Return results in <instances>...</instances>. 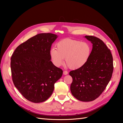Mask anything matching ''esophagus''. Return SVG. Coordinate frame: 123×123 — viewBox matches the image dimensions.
<instances>
[{
	"label": "esophagus",
	"instance_id": "1",
	"mask_svg": "<svg viewBox=\"0 0 123 123\" xmlns=\"http://www.w3.org/2000/svg\"><path fill=\"white\" fill-rule=\"evenodd\" d=\"M63 74L65 75H66L68 74V72L67 71H63Z\"/></svg>",
	"mask_w": 123,
	"mask_h": 123
}]
</instances>
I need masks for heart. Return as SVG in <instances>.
<instances>
[{"label":"heart","instance_id":"heart-1","mask_svg":"<svg viewBox=\"0 0 123 123\" xmlns=\"http://www.w3.org/2000/svg\"><path fill=\"white\" fill-rule=\"evenodd\" d=\"M91 46L89 43L68 38L58 42L57 49L52 48L50 56L55 66H61L65 58L68 67L71 69L76 70L87 63L91 56Z\"/></svg>","mask_w":123,"mask_h":123}]
</instances>
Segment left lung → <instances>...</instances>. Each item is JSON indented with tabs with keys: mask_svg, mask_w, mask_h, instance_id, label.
<instances>
[{
	"mask_svg": "<svg viewBox=\"0 0 123 123\" xmlns=\"http://www.w3.org/2000/svg\"><path fill=\"white\" fill-rule=\"evenodd\" d=\"M84 37L92 44L91 54L84 66L69 72L73 78L70 90L77 99L90 102L98 97L110 81L113 61L110 50L102 40L92 36Z\"/></svg>",
	"mask_w": 123,
	"mask_h": 123,
	"instance_id": "obj_1",
	"label": "left lung"
}]
</instances>
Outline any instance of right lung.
<instances>
[{"label":"right lung","instance_id":"add662e5","mask_svg":"<svg viewBox=\"0 0 123 123\" xmlns=\"http://www.w3.org/2000/svg\"><path fill=\"white\" fill-rule=\"evenodd\" d=\"M58 37L49 33L37 34L19 45L11 56L13 82L30 102L47 100L62 76V70L54 65L50 56L52 44Z\"/></svg>","mask_w":123,"mask_h":123}]
</instances>
